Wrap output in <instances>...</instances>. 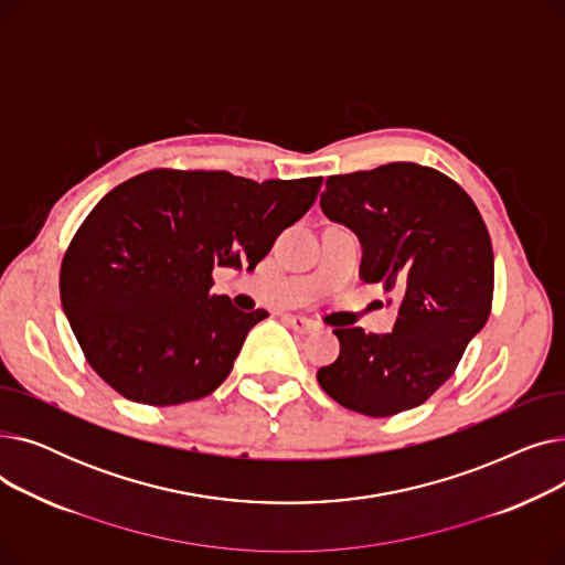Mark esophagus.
I'll use <instances>...</instances> for the list:
<instances>
[{"mask_svg":"<svg viewBox=\"0 0 565 565\" xmlns=\"http://www.w3.org/2000/svg\"><path fill=\"white\" fill-rule=\"evenodd\" d=\"M286 320V324L290 330H295V332H300V334H309V332H313L318 324L313 322V320H309V318H302V316H286L284 318Z\"/></svg>","mask_w":565,"mask_h":565,"instance_id":"1","label":"esophagus"}]
</instances>
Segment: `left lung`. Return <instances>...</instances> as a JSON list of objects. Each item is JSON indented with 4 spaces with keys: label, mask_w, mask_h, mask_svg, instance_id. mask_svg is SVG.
<instances>
[{
    "label": "left lung",
    "mask_w": 565,
    "mask_h": 565,
    "mask_svg": "<svg viewBox=\"0 0 565 565\" xmlns=\"http://www.w3.org/2000/svg\"><path fill=\"white\" fill-rule=\"evenodd\" d=\"M320 207L360 237L362 279L401 295L392 334L334 330L341 352L318 371L320 387L366 417L417 407L490 316L494 256L479 207L449 175L414 162L330 175Z\"/></svg>",
    "instance_id": "1"
}]
</instances>
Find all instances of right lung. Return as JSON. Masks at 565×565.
I'll list each match as a JSON object with an SVG mask.
<instances>
[{"label":"right lung","instance_id":"add662e5","mask_svg":"<svg viewBox=\"0 0 565 565\" xmlns=\"http://www.w3.org/2000/svg\"><path fill=\"white\" fill-rule=\"evenodd\" d=\"M322 178L249 181L153 169L94 207L62 263V307L92 369L121 396L178 405L213 394L267 318L211 295L215 267L254 270L316 201Z\"/></svg>","mask_w":565,"mask_h":565}]
</instances>
